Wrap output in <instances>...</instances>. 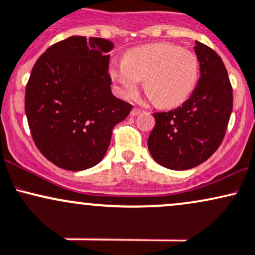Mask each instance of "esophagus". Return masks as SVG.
Masks as SVG:
<instances>
[{"label": "esophagus", "instance_id": "34e87169", "mask_svg": "<svg viewBox=\"0 0 255 255\" xmlns=\"http://www.w3.org/2000/svg\"><path fill=\"white\" fill-rule=\"evenodd\" d=\"M142 112V111L141 110H138V108H133V110L132 111H131V117H136L137 116V114H139V113H141Z\"/></svg>", "mask_w": 255, "mask_h": 255}]
</instances>
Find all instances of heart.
<instances>
[{
  "label": "heart",
  "instance_id": "obj_1",
  "mask_svg": "<svg viewBox=\"0 0 255 255\" xmlns=\"http://www.w3.org/2000/svg\"><path fill=\"white\" fill-rule=\"evenodd\" d=\"M111 77L123 97H133L144 79L151 100L161 107L182 105L199 79V60L189 50L170 43H154L130 50L111 66Z\"/></svg>",
  "mask_w": 255,
  "mask_h": 255
}]
</instances>
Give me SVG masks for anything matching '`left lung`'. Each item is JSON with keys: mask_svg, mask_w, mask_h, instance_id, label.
Returning a JSON list of instances; mask_svg holds the SVG:
<instances>
[{"mask_svg": "<svg viewBox=\"0 0 255 255\" xmlns=\"http://www.w3.org/2000/svg\"><path fill=\"white\" fill-rule=\"evenodd\" d=\"M200 78L181 107L154 113L155 127L148 149L159 165L184 171L202 164L224 138L231 111L233 89L224 62L207 45L195 41Z\"/></svg>", "mask_w": 255, "mask_h": 255, "instance_id": "left-lung-1", "label": "left lung"}]
</instances>
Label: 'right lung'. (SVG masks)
Listing matches in <instances>:
<instances>
[{
  "label": "right lung",
  "instance_id": "right-lung-1",
  "mask_svg": "<svg viewBox=\"0 0 255 255\" xmlns=\"http://www.w3.org/2000/svg\"><path fill=\"white\" fill-rule=\"evenodd\" d=\"M113 48L108 39L72 36L48 48L33 66L25 93L28 127L39 151L64 170L99 164L113 128L132 110L111 90Z\"/></svg>",
  "mask_w": 255,
  "mask_h": 255
}]
</instances>
